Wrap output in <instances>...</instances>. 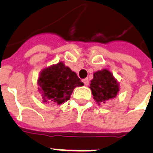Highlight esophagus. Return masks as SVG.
Returning <instances> with one entry per match:
<instances>
[{"label": "esophagus", "instance_id": "1", "mask_svg": "<svg viewBox=\"0 0 153 153\" xmlns=\"http://www.w3.org/2000/svg\"><path fill=\"white\" fill-rule=\"evenodd\" d=\"M83 82H84L85 85H88V84H89V80H88V78H85V79L83 80Z\"/></svg>", "mask_w": 153, "mask_h": 153}]
</instances>
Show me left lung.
Instances as JSON below:
<instances>
[{"instance_id":"left-lung-1","label":"left lung","mask_w":153,"mask_h":153,"mask_svg":"<svg viewBox=\"0 0 153 153\" xmlns=\"http://www.w3.org/2000/svg\"><path fill=\"white\" fill-rule=\"evenodd\" d=\"M89 88L92 90L93 99L99 105L116 97L120 88L119 83L108 69L93 73V79L91 80Z\"/></svg>"}]
</instances>
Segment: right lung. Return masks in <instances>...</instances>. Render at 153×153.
I'll return each instance as SVG.
<instances>
[{
  "instance_id": "right-lung-1",
  "label": "right lung",
  "mask_w": 153,
  "mask_h": 153,
  "mask_svg": "<svg viewBox=\"0 0 153 153\" xmlns=\"http://www.w3.org/2000/svg\"><path fill=\"white\" fill-rule=\"evenodd\" d=\"M37 84L42 101L56 105L69 100L73 89L84 85L75 72L63 62L44 68L40 73Z\"/></svg>"
}]
</instances>
